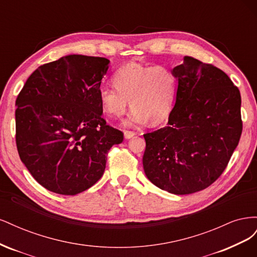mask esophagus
<instances>
[{"mask_svg":"<svg viewBox=\"0 0 257 257\" xmlns=\"http://www.w3.org/2000/svg\"><path fill=\"white\" fill-rule=\"evenodd\" d=\"M135 136L134 132H131V131H124V138L125 139H131Z\"/></svg>","mask_w":257,"mask_h":257,"instance_id":"esophagus-1","label":"esophagus"}]
</instances>
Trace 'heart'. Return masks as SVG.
<instances>
[{
    "label": "heart",
    "mask_w": 257,
    "mask_h": 257,
    "mask_svg": "<svg viewBox=\"0 0 257 257\" xmlns=\"http://www.w3.org/2000/svg\"><path fill=\"white\" fill-rule=\"evenodd\" d=\"M115 87H102L98 98L104 112L121 118L130 107L133 108L125 126L146 123L159 124L164 121L173 109L176 97V77L163 65L147 66L128 63L116 71L113 76Z\"/></svg>",
    "instance_id": "1"
}]
</instances>
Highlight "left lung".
<instances>
[{
  "instance_id": "left-lung-1",
  "label": "left lung",
  "mask_w": 257,
  "mask_h": 257,
  "mask_svg": "<svg viewBox=\"0 0 257 257\" xmlns=\"http://www.w3.org/2000/svg\"><path fill=\"white\" fill-rule=\"evenodd\" d=\"M175 105L167 126L145 134L147 178L186 195L212 184L226 168L242 132L241 96L220 68L192 57L173 68Z\"/></svg>"
}]
</instances>
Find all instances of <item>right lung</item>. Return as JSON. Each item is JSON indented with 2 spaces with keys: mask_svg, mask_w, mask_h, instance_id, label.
I'll return each mask as SVG.
<instances>
[{
  "mask_svg": "<svg viewBox=\"0 0 257 257\" xmlns=\"http://www.w3.org/2000/svg\"><path fill=\"white\" fill-rule=\"evenodd\" d=\"M110 62L69 54L31 75L16 99L21 162L45 189L76 195L96 183L123 133L107 125L98 98Z\"/></svg>",
  "mask_w": 257,
  "mask_h": 257,
  "instance_id": "1",
  "label": "right lung"
}]
</instances>
